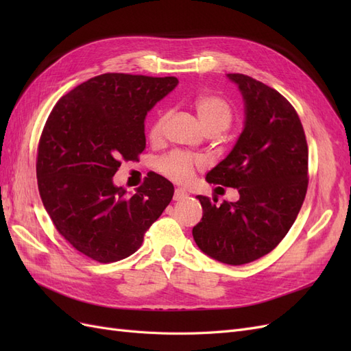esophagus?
Returning a JSON list of instances; mask_svg holds the SVG:
<instances>
[{
  "mask_svg": "<svg viewBox=\"0 0 351 351\" xmlns=\"http://www.w3.org/2000/svg\"><path fill=\"white\" fill-rule=\"evenodd\" d=\"M189 196L187 192H184L183 189H176L174 192V200H182V199H186Z\"/></svg>",
  "mask_w": 351,
  "mask_h": 351,
  "instance_id": "34e87169",
  "label": "esophagus"
}]
</instances>
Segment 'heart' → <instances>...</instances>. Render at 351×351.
Segmentation results:
<instances>
[{"label": "heart", "instance_id": "b5f03b06", "mask_svg": "<svg viewBox=\"0 0 351 351\" xmlns=\"http://www.w3.org/2000/svg\"><path fill=\"white\" fill-rule=\"evenodd\" d=\"M195 112L200 125L206 133H221L226 130L232 121V107L218 95H202L195 101ZM168 112H161L152 121L149 127V139L159 142L164 137L165 125L168 121ZM199 165L196 159L183 152H173L158 161V169L165 177L171 178L176 183H189L193 178L195 169Z\"/></svg>", "mask_w": 351, "mask_h": 351}]
</instances>
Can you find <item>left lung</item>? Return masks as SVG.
I'll return each mask as SVG.
<instances>
[{
    "instance_id": "left-lung-1",
    "label": "left lung",
    "mask_w": 351,
    "mask_h": 351,
    "mask_svg": "<svg viewBox=\"0 0 351 351\" xmlns=\"http://www.w3.org/2000/svg\"><path fill=\"white\" fill-rule=\"evenodd\" d=\"M246 107L236 146L206 174L208 183L237 189V202L199 195L200 222L193 227L199 249L222 263L244 265L278 246L306 197L307 142L293 105L280 92L231 73Z\"/></svg>"
}]
</instances>
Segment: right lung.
Wrapping results in <instances>:
<instances>
[{
    "mask_svg": "<svg viewBox=\"0 0 351 351\" xmlns=\"http://www.w3.org/2000/svg\"><path fill=\"white\" fill-rule=\"evenodd\" d=\"M177 77L105 73L60 98L42 130L38 189L57 231L93 261L110 263L142 246L174 186L149 173L129 196L112 184L121 161L145 151V115L177 86Z\"/></svg>",
    "mask_w": 351,
    "mask_h": 351,
    "instance_id": "add662e5",
    "label": "right lung"
}]
</instances>
